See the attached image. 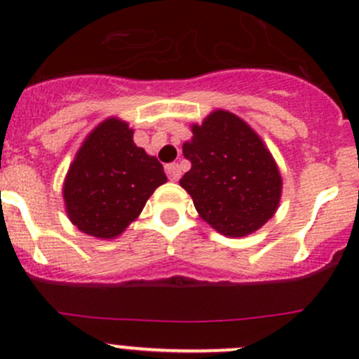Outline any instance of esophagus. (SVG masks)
Here are the masks:
<instances>
[{"label": "esophagus", "instance_id": "1", "mask_svg": "<svg viewBox=\"0 0 359 359\" xmlns=\"http://www.w3.org/2000/svg\"><path fill=\"white\" fill-rule=\"evenodd\" d=\"M165 172H166V175H168V179L173 180V182H175V180H179L180 173H182L180 172V166L177 165V163H170V165H166Z\"/></svg>", "mask_w": 359, "mask_h": 359}]
</instances>
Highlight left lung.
<instances>
[{"label": "left lung", "mask_w": 359, "mask_h": 359, "mask_svg": "<svg viewBox=\"0 0 359 359\" xmlns=\"http://www.w3.org/2000/svg\"><path fill=\"white\" fill-rule=\"evenodd\" d=\"M182 146L191 170L180 186L191 194L205 222L224 236L260 229L278 208L281 175L262 139L229 111H213L193 125Z\"/></svg>", "instance_id": "left-lung-1"}]
</instances>
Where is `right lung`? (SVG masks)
Returning <instances> with one entry per match:
<instances>
[{
	"instance_id": "right-lung-1",
	"label": "right lung",
	"mask_w": 359,
	"mask_h": 359,
	"mask_svg": "<svg viewBox=\"0 0 359 359\" xmlns=\"http://www.w3.org/2000/svg\"><path fill=\"white\" fill-rule=\"evenodd\" d=\"M165 182L163 165L135 146L133 130L109 118L86 137L69 166L62 189L67 217L88 236L111 240Z\"/></svg>"
}]
</instances>
